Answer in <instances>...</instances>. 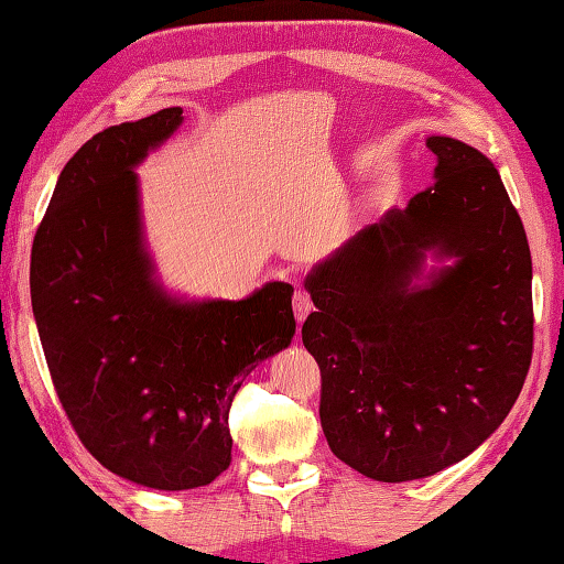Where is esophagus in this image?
<instances>
[{
	"label": "esophagus",
	"mask_w": 564,
	"mask_h": 564,
	"mask_svg": "<svg viewBox=\"0 0 564 564\" xmlns=\"http://www.w3.org/2000/svg\"><path fill=\"white\" fill-rule=\"evenodd\" d=\"M314 311V301H311L308 291L299 289L296 293H293V314H296L299 322H304V318Z\"/></svg>",
	"instance_id": "34e87169"
}]
</instances>
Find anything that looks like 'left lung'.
Instances as JSON below:
<instances>
[{
    "instance_id": "8db88e82",
    "label": "left lung",
    "mask_w": 564,
    "mask_h": 564,
    "mask_svg": "<svg viewBox=\"0 0 564 564\" xmlns=\"http://www.w3.org/2000/svg\"><path fill=\"white\" fill-rule=\"evenodd\" d=\"M427 149L431 187L306 275L316 311L301 339L322 369L326 443L384 484L474 453L532 362V256L497 166L451 137Z\"/></svg>"
}]
</instances>
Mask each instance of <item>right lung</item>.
Listing matches in <instances>:
<instances>
[{"mask_svg":"<svg viewBox=\"0 0 564 564\" xmlns=\"http://www.w3.org/2000/svg\"><path fill=\"white\" fill-rule=\"evenodd\" d=\"M182 121V108H162L75 151L30 263L32 314L75 433L111 474L159 491L207 486L230 466L235 392L296 334L291 283L189 301L159 281L133 170Z\"/></svg>","mask_w":564,"mask_h":564,"instance_id":"add662e5","label":"right lung"}]
</instances>
